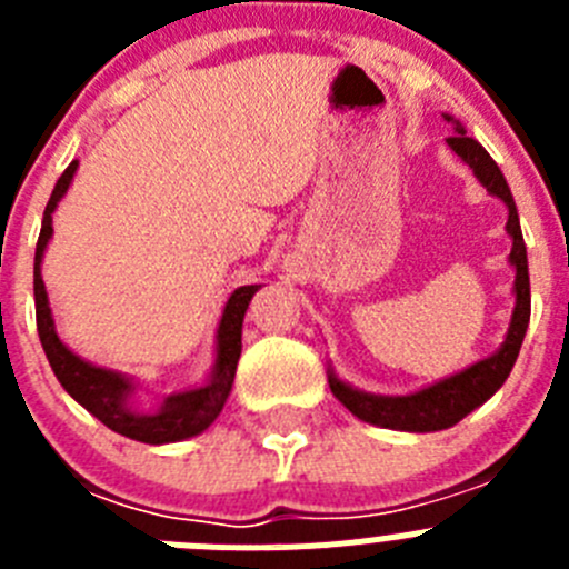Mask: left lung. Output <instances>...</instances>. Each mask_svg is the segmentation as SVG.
<instances>
[{
    "label": "left lung",
    "mask_w": 569,
    "mask_h": 569,
    "mask_svg": "<svg viewBox=\"0 0 569 569\" xmlns=\"http://www.w3.org/2000/svg\"><path fill=\"white\" fill-rule=\"evenodd\" d=\"M447 119H450V116H447ZM447 142H450V148L470 164L472 173L479 176V182L485 184L492 196L505 199L507 210H510L507 233L512 236L510 261L516 264V310H512L510 333H507L499 353L479 361V365L467 367V370L439 381V385L419 390V393L413 396H396V399H390V396H367L353 390V387H347L345 381H339L336 376H330V390H333L336 399H339L350 413L359 416L361 421H370V425L393 427V430H410V433H430V430L453 427L456 421L465 419L470 410L485 405V401L505 385L507 376H510L512 365H516V356H519L521 350V341H525L527 325H530L527 248L525 239H521L516 202H512V193L510 188H507L505 176H501L499 164L490 159V153H487L476 139H470L461 124H456V133L450 136Z\"/></svg>",
    "instance_id": "left-lung-1"
}]
</instances>
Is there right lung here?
I'll return each instance as SVG.
<instances>
[{
	"label": "right lung",
	"mask_w": 569,
	"mask_h": 569,
	"mask_svg": "<svg viewBox=\"0 0 569 569\" xmlns=\"http://www.w3.org/2000/svg\"><path fill=\"white\" fill-rule=\"evenodd\" d=\"M77 162H70L64 173L59 176L57 188L50 193L48 208H44L42 230H39L37 241V259H33V299H37V330L42 339L44 356H48L50 367L62 387L68 390L88 413L97 416L104 427H110L113 433H122L128 439L144 441V445H164V441L190 439V436L202 433L204 427L213 425V419L222 413L224 399L233 385L236 365L241 356V321H244V310H248L250 299L261 284H244V288L233 290V296L224 305L222 325H219V347H216V376L208 387L199 390H188V393L170 396L159 413H133L128 407L130 381L122 379L119 373H110L102 367H93L73 356L68 347L59 341L57 330H53V319H50L48 296H44L42 276H39V264H42L44 244H48L50 233V213L57 210V202L68 190L70 179H73Z\"/></svg>",
	"instance_id": "1"
}]
</instances>
